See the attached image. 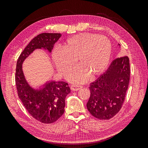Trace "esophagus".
<instances>
[{
    "instance_id": "1",
    "label": "esophagus",
    "mask_w": 148,
    "mask_h": 148,
    "mask_svg": "<svg viewBox=\"0 0 148 148\" xmlns=\"http://www.w3.org/2000/svg\"><path fill=\"white\" fill-rule=\"evenodd\" d=\"M70 88L72 91H78L79 89L82 88L81 86H75V85H71L70 86Z\"/></svg>"
}]
</instances>
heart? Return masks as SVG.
Returning <instances> with one entry per match:
<instances>
[{
  "label": "heart",
  "instance_id": "b5f03b06",
  "mask_svg": "<svg viewBox=\"0 0 148 148\" xmlns=\"http://www.w3.org/2000/svg\"><path fill=\"white\" fill-rule=\"evenodd\" d=\"M112 55V45L104 36L83 33L69 38L62 49H55L52 60L59 72L64 75L75 63L78 66L71 69L66 78L75 84L83 83L88 75H101L108 66Z\"/></svg>",
  "mask_w": 148,
  "mask_h": 148
}]
</instances>
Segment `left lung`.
Returning a JSON list of instances; mask_svg holds the SVG:
<instances>
[{"label": "left lung", "mask_w": 148, "mask_h": 148, "mask_svg": "<svg viewBox=\"0 0 148 148\" xmlns=\"http://www.w3.org/2000/svg\"><path fill=\"white\" fill-rule=\"evenodd\" d=\"M130 74L128 57H119L112 61L104 73L89 84L91 95L86 106L92 116L109 120L119 112L126 95Z\"/></svg>", "instance_id": "left-lung-1"}]
</instances>
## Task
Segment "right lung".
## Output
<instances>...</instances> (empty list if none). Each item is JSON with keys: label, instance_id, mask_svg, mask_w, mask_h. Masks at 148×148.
Here are the masks:
<instances>
[{"label": "right lung", "instance_id": "1", "mask_svg": "<svg viewBox=\"0 0 148 148\" xmlns=\"http://www.w3.org/2000/svg\"><path fill=\"white\" fill-rule=\"evenodd\" d=\"M60 33H41L34 38L21 52L16 63L15 82L18 95L33 118L43 123H52L63 115L65 97L70 92L68 83L49 80L38 88L31 86L22 69L24 61L37 49L51 53Z\"/></svg>", "mask_w": 148, "mask_h": 148}]
</instances>
